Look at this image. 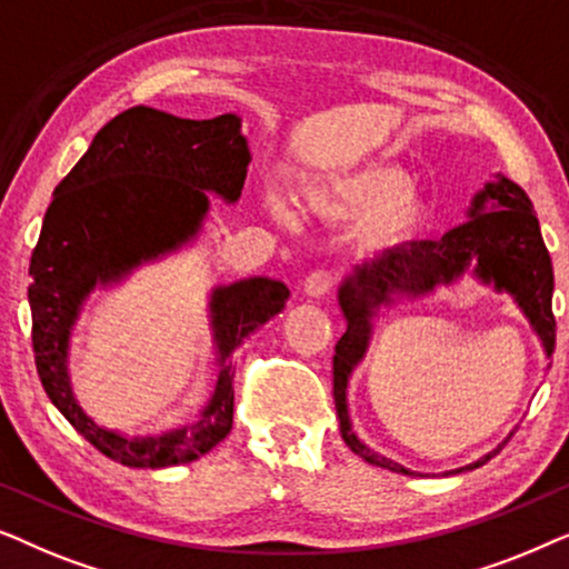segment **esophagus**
Segmentation results:
<instances>
[{"label":"esophagus","instance_id":"1","mask_svg":"<svg viewBox=\"0 0 569 569\" xmlns=\"http://www.w3.org/2000/svg\"><path fill=\"white\" fill-rule=\"evenodd\" d=\"M330 286H332V276L328 270H315L312 276H307V280H305V286H301V289H305V293L309 299H322L325 293L330 291Z\"/></svg>","mask_w":569,"mask_h":569}]
</instances>
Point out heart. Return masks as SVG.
I'll return each mask as SVG.
<instances>
[{
  "label": "heart",
  "instance_id": "b5f03b06",
  "mask_svg": "<svg viewBox=\"0 0 569 569\" xmlns=\"http://www.w3.org/2000/svg\"><path fill=\"white\" fill-rule=\"evenodd\" d=\"M301 206L328 223L361 221L359 244L367 252H398L421 237L431 221V202L411 187L406 169L388 161H359L325 171L301 187ZM272 221L291 226L286 202L264 194Z\"/></svg>",
  "mask_w": 569,
  "mask_h": 569
}]
</instances>
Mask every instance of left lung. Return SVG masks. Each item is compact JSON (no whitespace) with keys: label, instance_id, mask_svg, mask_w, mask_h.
I'll list each match as a JSON object with an SVG mask.
<instances>
[{"label":"left lung","instance_id":"1","mask_svg":"<svg viewBox=\"0 0 569 569\" xmlns=\"http://www.w3.org/2000/svg\"><path fill=\"white\" fill-rule=\"evenodd\" d=\"M466 216L468 221L450 229L445 237L435 241H411L398 252L377 254L372 260L356 264L338 289V305L346 317V332L340 336L336 356H332V396H336L340 437L361 460L388 468L392 473L413 476L411 468L363 445L348 413V382L369 351L380 312L396 309L400 301L429 297L439 286H456L468 272L481 286H489L497 293H510L522 317L539 336L547 359H551V351H555L557 322L551 315L555 272H551V257L541 239L539 218L533 213L528 194L502 173H495V179L473 194ZM505 442L450 473L473 471L483 466L505 448Z\"/></svg>","mask_w":569,"mask_h":569}]
</instances>
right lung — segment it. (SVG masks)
<instances>
[{"mask_svg":"<svg viewBox=\"0 0 569 569\" xmlns=\"http://www.w3.org/2000/svg\"><path fill=\"white\" fill-rule=\"evenodd\" d=\"M249 161L239 113L197 121L132 106L96 134L54 189L30 257L36 369L59 413L121 466L192 463L226 439L233 423V353L260 325L283 312L291 291L268 276L210 291L216 388L192 421L156 435L106 429L80 406L70 377L74 325L93 291L119 286L142 264L192 247L210 213V194L233 206Z\"/></svg>","mask_w":569,"mask_h":569,"instance_id":"add662e5","label":"right lung"}]
</instances>
